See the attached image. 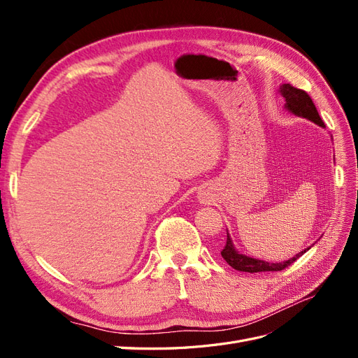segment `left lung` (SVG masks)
<instances>
[{"mask_svg":"<svg viewBox=\"0 0 358 358\" xmlns=\"http://www.w3.org/2000/svg\"><path fill=\"white\" fill-rule=\"evenodd\" d=\"M279 90H280V94H282V96L285 99V107H287L288 112H291L292 115H296V116L306 117V119H309V121L315 122L317 125H320L322 128L326 127L322 122V119H321L318 110H317L315 104H313L312 99L308 95L306 91L294 88V86L289 85V83H284ZM308 249L299 252L296 257L287 259V262H284V263H267V262H263V259L251 258V257H246L241 252H237L234 249V245L230 239L229 233H227V243L221 251V255L227 263H229L233 268L239 270V272H248V273L279 272V270H284L285 267H288V266L294 263L299 257H301L303 254L308 251Z\"/></svg>","mask_w":358,"mask_h":358,"instance_id":"1","label":"left lung"}]
</instances>
